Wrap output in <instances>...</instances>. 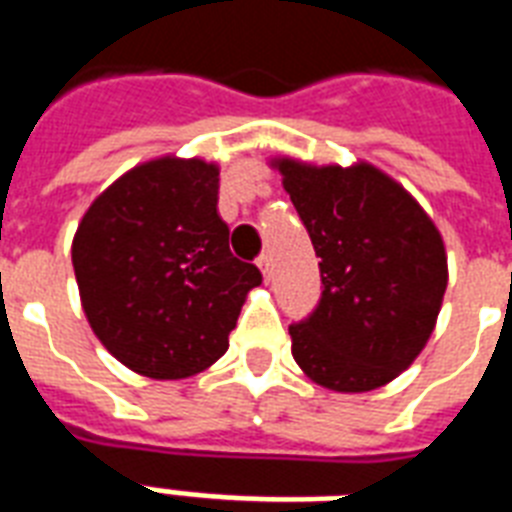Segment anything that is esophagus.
<instances>
[{
    "label": "esophagus",
    "instance_id": "34e87169",
    "mask_svg": "<svg viewBox=\"0 0 512 512\" xmlns=\"http://www.w3.org/2000/svg\"><path fill=\"white\" fill-rule=\"evenodd\" d=\"M257 265H260V271H263L265 281H271V276H273V263H271V255H260V257H257Z\"/></svg>",
    "mask_w": 512,
    "mask_h": 512
}]
</instances>
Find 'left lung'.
I'll return each instance as SVG.
<instances>
[{"label": "left lung", "mask_w": 512, "mask_h": 512, "mask_svg": "<svg viewBox=\"0 0 512 512\" xmlns=\"http://www.w3.org/2000/svg\"><path fill=\"white\" fill-rule=\"evenodd\" d=\"M284 188L321 257V300L289 327L313 382L364 393L425 348L446 292L441 233L409 193L374 170L281 159Z\"/></svg>", "instance_id": "1"}]
</instances>
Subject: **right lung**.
<instances>
[{"label": "right lung", "instance_id": "1", "mask_svg": "<svg viewBox=\"0 0 512 512\" xmlns=\"http://www.w3.org/2000/svg\"><path fill=\"white\" fill-rule=\"evenodd\" d=\"M220 172L156 159L122 175L76 228V284L92 332L132 372L183 380L228 350L257 265L228 249Z\"/></svg>", "mask_w": 512, "mask_h": 512}]
</instances>
